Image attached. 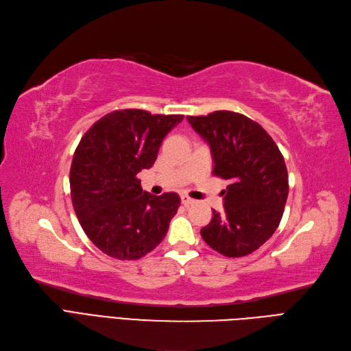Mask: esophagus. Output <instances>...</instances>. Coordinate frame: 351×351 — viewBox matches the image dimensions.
<instances>
[{"label": "esophagus", "instance_id": "34e87169", "mask_svg": "<svg viewBox=\"0 0 351 351\" xmlns=\"http://www.w3.org/2000/svg\"><path fill=\"white\" fill-rule=\"evenodd\" d=\"M181 203H183L184 206H190V204L195 203V200L190 199V197H189V196H186V195H183V196H181Z\"/></svg>", "mask_w": 351, "mask_h": 351}]
</instances>
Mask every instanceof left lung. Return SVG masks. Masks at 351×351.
Instances as JSON below:
<instances>
[{"label": "left lung", "instance_id": "left-lung-1", "mask_svg": "<svg viewBox=\"0 0 351 351\" xmlns=\"http://www.w3.org/2000/svg\"><path fill=\"white\" fill-rule=\"evenodd\" d=\"M187 120L210 147L213 174L231 181L223 190V212L213 210L202 238L222 256H248L282 221L289 195L283 155L267 132L244 114L219 110Z\"/></svg>", "mask_w": 351, "mask_h": 351}]
</instances>
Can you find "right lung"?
<instances>
[{
	"label": "right lung",
	"mask_w": 351,
	"mask_h": 351,
	"mask_svg": "<svg viewBox=\"0 0 351 351\" xmlns=\"http://www.w3.org/2000/svg\"><path fill=\"white\" fill-rule=\"evenodd\" d=\"M183 119L114 110L81 138L69 171L72 206L84 232L107 256L138 260L164 239L180 196L149 195L136 176L154 165L162 139Z\"/></svg>",
	"instance_id": "obj_1"
}]
</instances>
